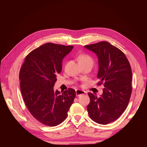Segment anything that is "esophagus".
Returning <instances> with one entry per match:
<instances>
[{
    "label": "esophagus",
    "mask_w": 147,
    "mask_h": 147,
    "mask_svg": "<svg viewBox=\"0 0 147 147\" xmlns=\"http://www.w3.org/2000/svg\"><path fill=\"white\" fill-rule=\"evenodd\" d=\"M84 93H85V92H84V91L79 90H76V96L77 97L81 96V95H83V94H84Z\"/></svg>",
    "instance_id": "1"
}]
</instances>
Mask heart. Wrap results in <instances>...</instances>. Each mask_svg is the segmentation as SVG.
<instances>
[{
	"mask_svg": "<svg viewBox=\"0 0 147 147\" xmlns=\"http://www.w3.org/2000/svg\"><path fill=\"white\" fill-rule=\"evenodd\" d=\"M79 63H86V62H90L92 64V59L90 56L86 55H81L78 57Z\"/></svg>",
	"mask_w": 147,
	"mask_h": 147,
	"instance_id": "heart-1",
	"label": "heart"
}]
</instances>
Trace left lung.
<instances>
[{"instance_id": "left-lung-1", "label": "left lung", "mask_w": 147, "mask_h": 147, "mask_svg": "<svg viewBox=\"0 0 147 147\" xmlns=\"http://www.w3.org/2000/svg\"><path fill=\"white\" fill-rule=\"evenodd\" d=\"M84 47L98 58L97 77L104 83L103 93L97 97L88 92L89 116L96 123L107 124L117 119L127 108L132 92V74L126 56L109 42H100Z\"/></svg>"}]
</instances>
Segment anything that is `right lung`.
Instances as JSON below:
<instances>
[{
	"label": "right lung",
	"instance_id": "add662e5",
	"mask_svg": "<svg viewBox=\"0 0 147 147\" xmlns=\"http://www.w3.org/2000/svg\"><path fill=\"white\" fill-rule=\"evenodd\" d=\"M73 48L47 43L31 51L21 68L19 79L24 101L32 116L45 125L56 126L64 121L76 96L74 89L61 93L53 88L63 60Z\"/></svg>",
	"mask_w": 147,
	"mask_h": 147
}]
</instances>
